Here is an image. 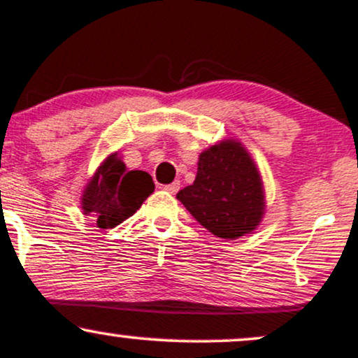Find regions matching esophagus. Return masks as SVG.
Listing matches in <instances>:
<instances>
[{"mask_svg":"<svg viewBox=\"0 0 358 358\" xmlns=\"http://www.w3.org/2000/svg\"><path fill=\"white\" fill-rule=\"evenodd\" d=\"M163 190H165L166 193H170V195H175V193L180 190V183L178 182H173V183H170V185H165V187H163Z\"/></svg>","mask_w":358,"mask_h":358,"instance_id":"obj_1","label":"esophagus"}]
</instances>
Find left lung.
Masks as SVG:
<instances>
[{"instance_id":"8db88e82","label":"left lung","mask_w":358,"mask_h":358,"mask_svg":"<svg viewBox=\"0 0 358 358\" xmlns=\"http://www.w3.org/2000/svg\"><path fill=\"white\" fill-rule=\"evenodd\" d=\"M195 182L176 193L200 225L220 239L254 232L266 213L259 168L237 139H222L199 155Z\"/></svg>"}]
</instances>
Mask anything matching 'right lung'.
Masks as SVG:
<instances>
[{
	"instance_id": "1",
	"label": "right lung",
	"mask_w": 358,
	"mask_h": 358,
	"mask_svg": "<svg viewBox=\"0 0 358 358\" xmlns=\"http://www.w3.org/2000/svg\"><path fill=\"white\" fill-rule=\"evenodd\" d=\"M155 192L150 173L127 170L121 156L110 153L97 166L82 192V212L92 215L99 229H113L129 219Z\"/></svg>"
}]
</instances>
